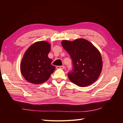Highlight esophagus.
I'll list each match as a JSON object with an SVG mask.
<instances>
[{
	"label": "esophagus",
	"mask_w": 123,
	"mask_h": 123,
	"mask_svg": "<svg viewBox=\"0 0 123 123\" xmlns=\"http://www.w3.org/2000/svg\"><path fill=\"white\" fill-rule=\"evenodd\" d=\"M65 68V67H64V66H56V68L57 69H59V68H60V69H64V68Z\"/></svg>",
	"instance_id": "34e87169"
}]
</instances>
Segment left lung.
<instances>
[{
    "instance_id": "left-lung-1",
    "label": "left lung",
    "mask_w": 123,
    "mask_h": 123,
    "mask_svg": "<svg viewBox=\"0 0 123 123\" xmlns=\"http://www.w3.org/2000/svg\"><path fill=\"white\" fill-rule=\"evenodd\" d=\"M61 43L72 59L73 69L68 73L69 80L80 87H86L94 82L103 67L98 50L82 38L72 42L64 40Z\"/></svg>"
}]
</instances>
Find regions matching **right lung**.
Wrapping results in <instances>:
<instances>
[{
	"instance_id": "1",
	"label": "right lung",
	"mask_w": 123,
	"mask_h": 123,
	"mask_svg": "<svg viewBox=\"0 0 123 123\" xmlns=\"http://www.w3.org/2000/svg\"><path fill=\"white\" fill-rule=\"evenodd\" d=\"M50 45L47 42H37L27 49L20 63L21 73L28 82L41 84L46 81L54 72L55 67L48 56Z\"/></svg>"
}]
</instances>
